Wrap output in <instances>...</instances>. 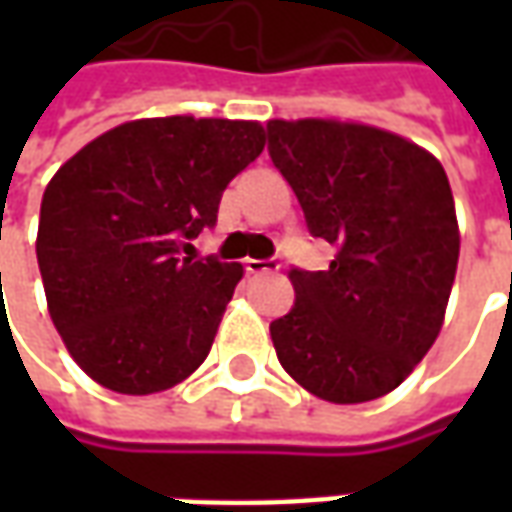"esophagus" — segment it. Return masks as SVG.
I'll return each mask as SVG.
<instances>
[{"instance_id":"34e87169","label":"esophagus","mask_w":512,"mask_h":512,"mask_svg":"<svg viewBox=\"0 0 512 512\" xmlns=\"http://www.w3.org/2000/svg\"><path fill=\"white\" fill-rule=\"evenodd\" d=\"M244 268L249 274H268V271H277V260H255V257H246Z\"/></svg>"}]
</instances>
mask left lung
Instances as JSON below:
<instances>
[{
  "instance_id": "obj_1",
  "label": "left lung",
  "mask_w": 512,
  "mask_h": 512,
  "mask_svg": "<svg viewBox=\"0 0 512 512\" xmlns=\"http://www.w3.org/2000/svg\"><path fill=\"white\" fill-rule=\"evenodd\" d=\"M268 153L326 271L290 268L296 301L271 323L279 365L329 403H367L403 384L436 343L461 233L447 172L411 139L348 120H268Z\"/></svg>"
}]
</instances>
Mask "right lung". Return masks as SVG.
Here are the masks:
<instances>
[{"label":"right lung","mask_w":512,"mask_h":512,"mask_svg":"<svg viewBox=\"0 0 512 512\" xmlns=\"http://www.w3.org/2000/svg\"><path fill=\"white\" fill-rule=\"evenodd\" d=\"M263 147L257 120L142 117L54 172L40 202V277L62 343L93 381L153 395L205 362L244 266L183 252Z\"/></svg>","instance_id":"obj_1"}]
</instances>
